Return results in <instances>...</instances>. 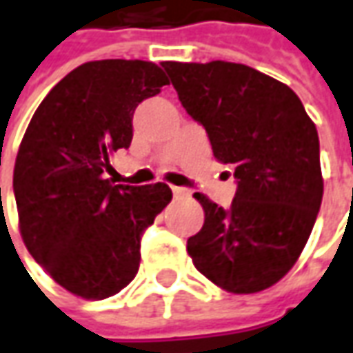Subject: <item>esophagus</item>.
<instances>
[{"label":"esophagus","instance_id":"34e87169","mask_svg":"<svg viewBox=\"0 0 353 353\" xmlns=\"http://www.w3.org/2000/svg\"><path fill=\"white\" fill-rule=\"evenodd\" d=\"M172 193H174V197H185V195H188V189H185V188H172Z\"/></svg>","mask_w":353,"mask_h":353}]
</instances>
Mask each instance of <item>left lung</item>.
<instances>
[{
	"mask_svg": "<svg viewBox=\"0 0 353 353\" xmlns=\"http://www.w3.org/2000/svg\"><path fill=\"white\" fill-rule=\"evenodd\" d=\"M183 109L234 168L228 209L203 193L205 223L188 240L195 268L230 293H258L293 268L322 201L321 144L297 93L225 60L162 62Z\"/></svg>",
	"mask_w": 353,
	"mask_h": 353,
	"instance_id": "8db88e82",
	"label": "left lung"
}]
</instances>
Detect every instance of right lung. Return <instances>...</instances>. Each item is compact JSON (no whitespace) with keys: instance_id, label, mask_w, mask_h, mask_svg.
I'll list each match as a JSON object with an SVG mask.
<instances>
[{"instance_id":"obj_1","label":"right lung","mask_w":353,"mask_h":353,"mask_svg":"<svg viewBox=\"0 0 353 353\" xmlns=\"http://www.w3.org/2000/svg\"><path fill=\"white\" fill-rule=\"evenodd\" d=\"M170 81L152 62L95 60L60 79L19 146L13 193L27 250L58 285L107 299L140 265V240L172 201L165 183L115 185L109 156L128 148L132 115Z\"/></svg>"}]
</instances>
